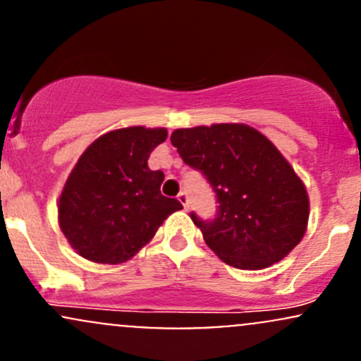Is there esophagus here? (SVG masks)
Listing matches in <instances>:
<instances>
[{
    "mask_svg": "<svg viewBox=\"0 0 361 361\" xmlns=\"http://www.w3.org/2000/svg\"><path fill=\"white\" fill-rule=\"evenodd\" d=\"M178 200H180V202H181L183 209L188 211V207H190V206H188V195H187V193H185V192L178 193Z\"/></svg>",
    "mask_w": 361,
    "mask_h": 361,
    "instance_id": "obj_1",
    "label": "esophagus"
}]
</instances>
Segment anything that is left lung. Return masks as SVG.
<instances>
[{
  "label": "left lung",
  "instance_id": "1",
  "mask_svg": "<svg viewBox=\"0 0 361 361\" xmlns=\"http://www.w3.org/2000/svg\"><path fill=\"white\" fill-rule=\"evenodd\" d=\"M188 166L202 171L219 202L218 218L190 214L206 244L226 264L263 270L305 237L310 197L280 150L242 123L180 128L171 135Z\"/></svg>",
  "mask_w": 361,
  "mask_h": 361
}]
</instances>
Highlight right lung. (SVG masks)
Instances as JSON below:
<instances>
[{
  "mask_svg": "<svg viewBox=\"0 0 361 361\" xmlns=\"http://www.w3.org/2000/svg\"><path fill=\"white\" fill-rule=\"evenodd\" d=\"M166 128L130 126L98 136L81 154L59 197V225L71 247L93 263L131 259L180 200L161 193L162 171L149 168Z\"/></svg>",
  "mask_w": 361,
  "mask_h": 361,
  "instance_id": "right-lung-1",
  "label": "right lung"
}]
</instances>
